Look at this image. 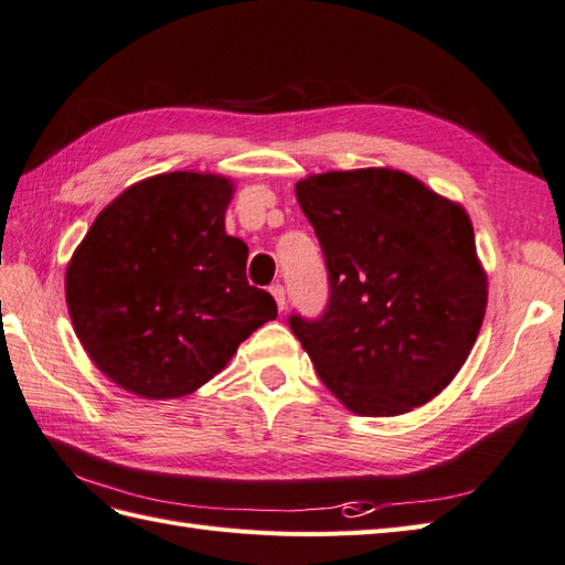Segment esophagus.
I'll list each match as a JSON object with an SVG mask.
<instances>
[{
    "label": "esophagus",
    "instance_id": "1",
    "mask_svg": "<svg viewBox=\"0 0 565 565\" xmlns=\"http://www.w3.org/2000/svg\"><path fill=\"white\" fill-rule=\"evenodd\" d=\"M269 294H271L274 300H277L279 312H284V310H286V291H284V286H281V284L269 286Z\"/></svg>",
    "mask_w": 565,
    "mask_h": 565
}]
</instances>
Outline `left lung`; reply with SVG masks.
I'll list each match as a JSON object with an SVG mask.
<instances>
[{
	"mask_svg": "<svg viewBox=\"0 0 565 565\" xmlns=\"http://www.w3.org/2000/svg\"><path fill=\"white\" fill-rule=\"evenodd\" d=\"M327 257L329 305L291 331L327 388L360 416H397L447 388L488 308L463 207L393 168L331 170L296 184Z\"/></svg>",
	"mask_w": 565,
	"mask_h": 565,
	"instance_id": "8db88e82",
	"label": "left lung"
}]
</instances>
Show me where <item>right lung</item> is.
I'll use <instances>...</instances> for the list:
<instances>
[{"mask_svg": "<svg viewBox=\"0 0 565 565\" xmlns=\"http://www.w3.org/2000/svg\"><path fill=\"white\" fill-rule=\"evenodd\" d=\"M230 177L163 172L96 215L66 269L75 335L102 372L147 399L199 391L277 317L246 279L248 246L224 232Z\"/></svg>", "mask_w": 565, "mask_h": 565, "instance_id": "right-lung-1", "label": "right lung"}]
</instances>
